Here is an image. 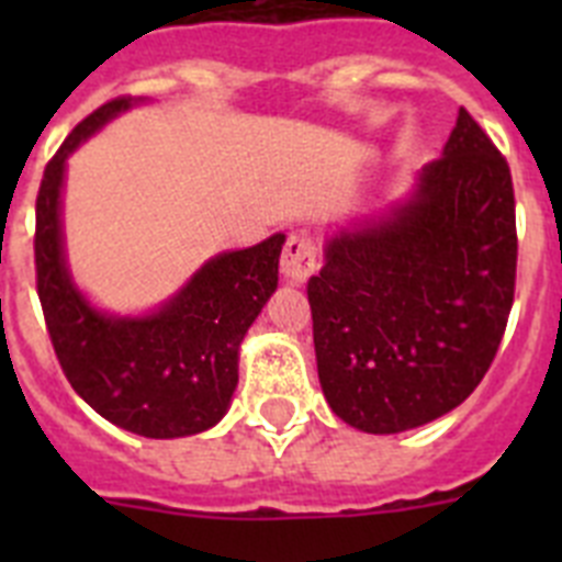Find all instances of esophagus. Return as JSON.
Here are the masks:
<instances>
[{
    "label": "esophagus",
    "mask_w": 562,
    "mask_h": 562,
    "mask_svg": "<svg viewBox=\"0 0 562 562\" xmlns=\"http://www.w3.org/2000/svg\"><path fill=\"white\" fill-rule=\"evenodd\" d=\"M315 270H317V252H315V245H312V238L301 236V233L286 238L284 256H281V272H284L286 281H292V284H304L306 278H310Z\"/></svg>",
    "instance_id": "obj_1"
}]
</instances>
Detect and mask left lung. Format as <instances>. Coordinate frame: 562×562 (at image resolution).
Returning a JSON list of instances; mask_svg holds the SVG:
<instances>
[{"instance_id":"8db88e82","label":"left lung","mask_w":562,"mask_h":562,"mask_svg":"<svg viewBox=\"0 0 562 562\" xmlns=\"http://www.w3.org/2000/svg\"><path fill=\"white\" fill-rule=\"evenodd\" d=\"M515 265L513 173L459 109L408 196L337 231L310 278L329 408L366 434H402L459 408L501 346Z\"/></svg>"}]
</instances>
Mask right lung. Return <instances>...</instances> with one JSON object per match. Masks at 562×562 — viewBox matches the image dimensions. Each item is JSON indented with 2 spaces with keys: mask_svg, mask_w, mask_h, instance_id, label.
Listing matches in <instances>:
<instances>
[{
  "mask_svg": "<svg viewBox=\"0 0 562 562\" xmlns=\"http://www.w3.org/2000/svg\"><path fill=\"white\" fill-rule=\"evenodd\" d=\"M134 103L114 98L95 109L44 168L33 241L36 286L58 362L89 408L128 434L180 439L213 428L231 408L238 346L276 292L286 236L220 252L148 315H112L89 304L64 256V171L69 154Z\"/></svg>",
  "mask_w": 562,
  "mask_h": 562,
  "instance_id": "right-lung-1",
  "label": "right lung"
}]
</instances>
